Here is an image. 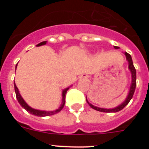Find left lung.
<instances>
[{
  "mask_svg": "<svg viewBox=\"0 0 149 149\" xmlns=\"http://www.w3.org/2000/svg\"><path fill=\"white\" fill-rule=\"evenodd\" d=\"M114 48H119V47H117V46H114ZM125 56H126V59L128 61V68L129 69L131 70V74H132V83H131V89H130V92H129V94L127 95V98L126 100L123 102V104H122L121 105H119V107H117L116 108L113 109H104V108H99V107H97L93 106V104H91L90 103H89V101L86 100L87 101V103L89 104V106L92 107L93 109L95 110H98V111L100 112H103V113H116V112H119L120 110H122V109L127 104L130 102V101L131 100V98H133V95L134 94V92H135V89H136V69H135V67L134 66V64H133V61H132V58H131V56L128 53L125 52Z\"/></svg>",
  "mask_w": 149,
  "mask_h": 149,
  "instance_id": "1",
  "label": "left lung"
}]
</instances>
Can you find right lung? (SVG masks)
Instances as JSON below:
<instances>
[{
	"mask_svg": "<svg viewBox=\"0 0 149 149\" xmlns=\"http://www.w3.org/2000/svg\"><path fill=\"white\" fill-rule=\"evenodd\" d=\"M46 44V41L45 42H40L39 44L37 45V46H41V45H45ZM17 66V65H16ZM14 88H15V95H16V98L18 100V103L20 104L21 106L22 107L25 109L28 113H30L33 114V115H35V116H40V117H42V116H51V115H54V114H56L57 113H59L60 111H61L62 109L63 108V107L65 105V94L67 93V90L68 89V88L67 89H64L63 91V101H62V104L61 106L60 107V108L57 109L56 110H54V111H42V110H34V109L31 108L30 107H29L28 105L26 104V102L24 101L23 98H22V96H21L20 93L18 92V89L17 88L16 85L15 84H14Z\"/></svg>",
	"mask_w": 149,
	"mask_h": 149,
	"instance_id": "1",
	"label": "right lung"
}]
</instances>
